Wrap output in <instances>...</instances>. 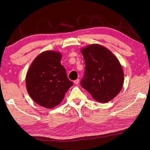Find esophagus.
I'll list each match as a JSON object with an SVG mask.
<instances>
[{"mask_svg": "<svg viewBox=\"0 0 150 150\" xmlns=\"http://www.w3.org/2000/svg\"><path fill=\"white\" fill-rule=\"evenodd\" d=\"M73 82H74V83H75V85H78L79 83V79H77L75 80L74 81H73Z\"/></svg>", "mask_w": 150, "mask_h": 150, "instance_id": "1", "label": "esophagus"}]
</instances>
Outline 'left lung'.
I'll list each match as a JSON object with an SVG mask.
<instances>
[{
    "instance_id": "1",
    "label": "left lung",
    "mask_w": 150,
    "mask_h": 150,
    "mask_svg": "<svg viewBox=\"0 0 150 150\" xmlns=\"http://www.w3.org/2000/svg\"><path fill=\"white\" fill-rule=\"evenodd\" d=\"M85 59L84 76L81 85L94 99L105 103L120 93L124 73L120 62L110 50L98 44L81 50Z\"/></svg>"
}]
</instances>
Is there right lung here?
Returning <instances> with one entry per match:
<instances>
[{"label": "right lung", "mask_w": 150, "mask_h": 150, "mask_svg": "<svg viewBox=\"0 0 150 150\" xmlns=\"http://www.w3.org/2000/svg\"><path fill=\"white\" fill-rule=\"evenodd\" d=\"M59 53L47 51L33 61L27 73L26 88L34 102L52 108L62 102L73 83L61 64Z\"/></svg>", "instance_id": "right-lung-1"}]
</instances>
